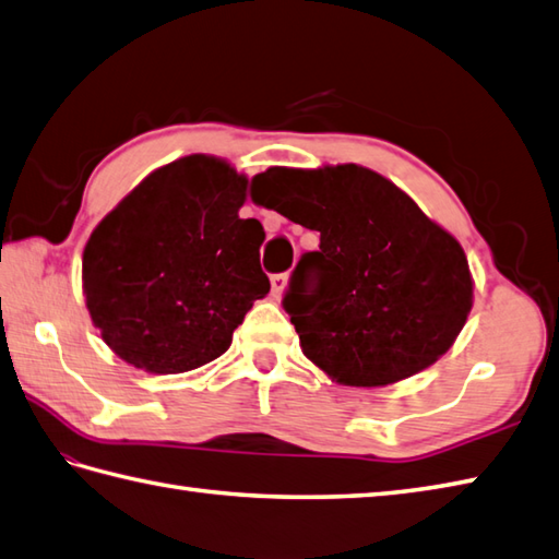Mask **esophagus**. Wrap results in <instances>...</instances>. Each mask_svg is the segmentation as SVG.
I'll return each instance as SVG.
<instances>
[{
	"label": "esophagus",
	"instance_id": "esophagus-1",
	"mask_svg": "<svg viewBox=\"0 0 559 559\" xmlns=\"http://www.w3.org/2000/svg\"><path fill=\"white\" fill-rule=\"evenodd\" d=\"M288 288V273H276V276H271V293L273 298H281L283 293Z\"/></svg>",
	"mask_w": 559,
	"mask_h": 559
}]
</instances>
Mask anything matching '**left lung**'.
Instances as JSON below:
<instances>
[{"label": "left lung", "mask_w": 559, "mask_h": 559, "mask_svg": "<svg viewBox=\"0 0 559 559\" xmlns=\"http://www.w3.org/2000/svg\"><path fill=\"white\" fill-rule=\"evenodd\" d=\"M261 175L283 189L271 209L319 233L283 307L331 382L396 384L454 346L473 307L468 259L403 189L355 163Z\"/></svg>", "instance_id": "obj_1"}]
</instances>
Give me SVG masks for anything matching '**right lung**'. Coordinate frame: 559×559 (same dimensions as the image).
<instances>
[{
  "label": "right lung",
  "instance_id": "obj_1",
  "mask_svg": "<svg viewBox=\"0 0 559 559\" xmlns=\"http://www.w3.org/2000/svg\"><path fill=\"white\" fill-rule=\"evenodd\" d=\"M247 175L192 153L146 175L83 247L91 322L136 370L180 374L230 348L271 283L259 264L264 228L240 218Z\"/></svg>",
  "mask_w": 559,
  "mask_h": 559
}]
</instances>
